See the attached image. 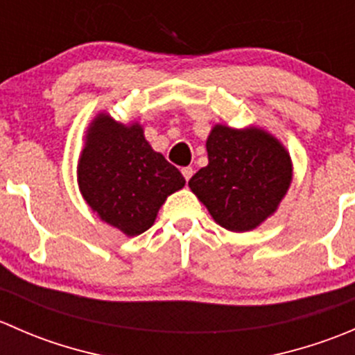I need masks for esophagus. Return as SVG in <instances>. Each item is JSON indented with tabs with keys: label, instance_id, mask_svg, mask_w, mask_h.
<instances>
[{
	"label": "esophagus",
	"instance_id": "1",
	"mask_svg": "<svg viewBox=\"0 0 355 355\" xmlns=\"http://www.w3.org/2000/svg\"><path fill=\"white\" fill-rule=\"evenodd\" d=\"M182 175H184L185 180H191V177L194 175V170H192V166H184L182 168Z\"/></svg>",
	"mask_w": 355,
	"mask_h": 355
}]
</instances>
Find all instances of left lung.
I'll return each instance as SVG.
<instances>
[{
  "label": "left lung",
  "mask_w": 355,
  "mask_h": 355,
  "mask_svg": "<svg viewBox=\"0 0 355 355\" xmlns=\"http://www.w3.org/2000/svg\"><path fill=\"white\" fill-rule=\"evenodd\" d=\"M207 166L189 180L216 223L249 232L275 213L292 180L284 146L259 128L216 125L206 142Z\"/></svg>",
  "instance_id": "left-lung-1"
}]
</instances>
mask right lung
I'll use <instances>...</instances> for the list:
<instances>
[{
  "mask_svg": "<svg viewBox=\"0 0 355 355\" xmlns=\"http://www.w3.org/2000/svg\"><path fill=\"white\" fill-rule=\"evenodd\" d=\"M184 185L178 168L153 151L139 125L96 118L78 161V187L103 221L128 237L142 234L164 199Z\"/></svg>",
  "mask_w": 355,
  "mask_h": 355,
  "instance_id": "right-lung-1",
  "label": "right lung"
}]
</instances>
